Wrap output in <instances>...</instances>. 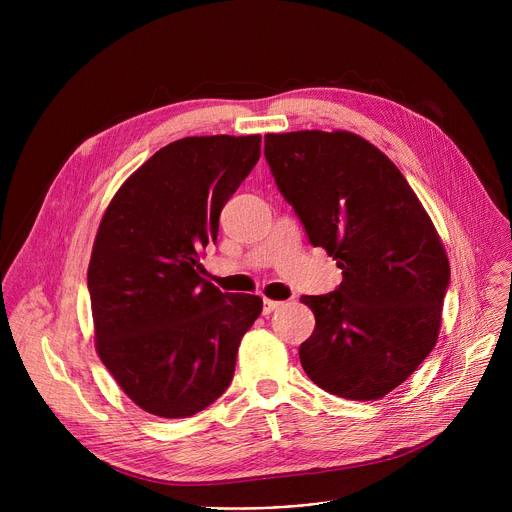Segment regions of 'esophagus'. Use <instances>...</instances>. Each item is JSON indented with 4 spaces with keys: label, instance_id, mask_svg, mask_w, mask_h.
I'll list each match as a JSON object with an SVG mask.
<instances>
[{
    "label": "esophagus",
    "instance_id": "obj_1",
    "mask_svg": "<svg viewBox=\"0 0 512 512\" xmlns=\"http://www.w3.org/2000/svg\"><path fill=\"white\" fill-rule=\"evenodd\" d=\"M282 303L280 301H272V299H263V315H270L272 311H276Z\"/></svg>",
    "mask_w": 512,
    "mask_h": 512
}]
</instances>
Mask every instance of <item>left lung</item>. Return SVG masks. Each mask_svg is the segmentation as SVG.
<instances>
[{
  "label": "left lung",
  "mask_w": 512,
  "mask_h": 512,
  "mask_svg": "<svg viewBox=\"0 0 512 512\" xmlns=\"http://www.w3.org/2000/svg\"><path fill=\"white\" fill-rule=\"evenodd\" d=\"M265 159L311 245L342 270L338 290L301 297L315 315L301 365L340 398H384L438 342L450 282L438 230L407 178L355 132L265 134Z\"/></svg>",
  "instance_id": "left-lung-1"
}]
</instances>
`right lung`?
Masks as SVG:
<instances>
[{
  "instance_id": "1",
  "label": "right lung",
  "mask_w": 512,
  "mask_h": 512,
  "mask_svg": "<svg viewBox=\"0 0 512 512\" xmlns=\"http://www.w3.org/2000/svg\"><path fill=\"white\" fill-rule=\"evenodd\" d=\"M261 155V137H186L161 147L107 205L89 263L95 348L143 411L180 419L232 382L263 301L205 280L201 251Z\"/></svg>"
}]
</instances>
